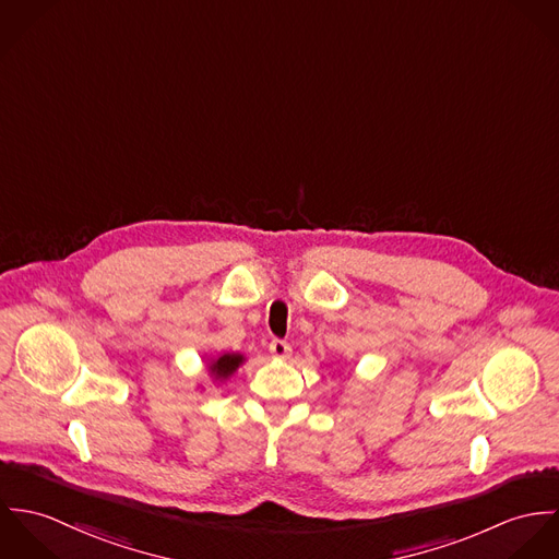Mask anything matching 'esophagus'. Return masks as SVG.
Here are the masks:
<instances>
[{"label":"esophagus","mask_w":559,"mask_h":559,"mask_svg":"<svg viewBox=\"0 0 559 559\" xmlns=\"http://www.w3.org/2000/svg\"><path fill=\"white\" fill-rule=\"evenodd\" d=\"M269 350L275 355V357H280V359H288L290 357V353H293V348H290V344L288 342H284V340H271V344H269Z\"/></svg>","instance_id":"34e87169"}]
</instances>
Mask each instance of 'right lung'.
Here are the masks:
<instances>
[{"mask_svg": "<svg viewBox=\"0 0 559 559\" xmlns=\"http://www.w3.org/2000/svg\"><path fill=\"white\" fill-rule=\"evenodd\" d=\"M242 364V355H222L219 359H215L211 364V372L217 377V379H228L237 368Z\"/></svg>", "mask_w": 559, "mask_h": 559, "instance_id": "1", "label": "right lung"}]
</instances>
